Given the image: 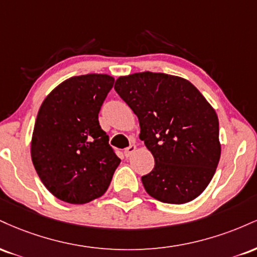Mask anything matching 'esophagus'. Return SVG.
I'll list each match as a JSON object with an SVG mask.
<instances>
[{"label":"esophagus","mask_w":257,"mask_h":257,"mask_svg":"<svg viewBox=\"0 0 257 257\" xmlns=\"http://www.w3.org/2000/svg\"><path fill=\"white\" fill-rule=\"evenodd\" d=\"M135 151H137V146L131 145L129 147H126V149L124 150V155L126 156V157H129V156H132Z\"/></svg>","instance_id":"34e87169"}]
</instances>
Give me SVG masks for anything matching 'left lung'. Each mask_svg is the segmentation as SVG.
Here are the masks:
<instances>
[{"label": "left lung", "mask_w": 257, "mask_h": 257, "mask_svg": "<svg viewBox=\"0 0 257 257\" xmlns=\"http://www.w3.org/2000/svg\"><path fill=\"white\" fill-rule=\"evenodd\" d=\"M114 89L138 116L139 138L155 158L152 172L141 178L146 192L169 204L196 199L221 156L213 106L190 81L167 73L120 76Z\"/></svg>", "instance_id": "1"}]
</instances>
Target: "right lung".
Returning <instances> with one entry per match:
<instances>
[{"instance_id":"obj_1","label":"right lung","mask_w":257,"mask_h":257,"mask_svg":"<svg viewBox=\"0 0 257 257\" xmlns=\"http://www.w3.org/2000/svg\"><path fill=\"white\" fill-rule=\"evenodd\" d=\"M114 78L73 76L55 87L38 110L31 159L53 196L85 204L106 192L120 159L99 124V111Z\"/></svg>"}]
</instances>
